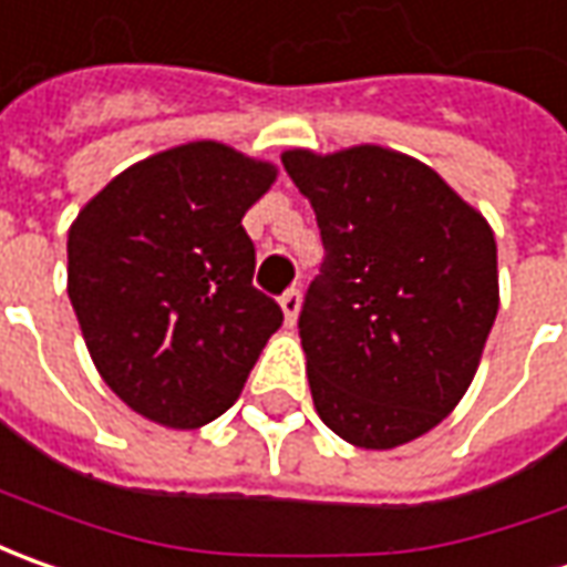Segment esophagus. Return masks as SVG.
<instances>
[{
    "label": "esophagus",
    "instance_id": "obj_1",
    "mask_svg": "<svg viewBox=\"0 0 567 567\" xmlns=\"http://www.w3.org/2000/svg\"><path fill=\"white\" fill-rule=\"evenodd\" d=\"M279 307H282L285 313V326H295L298 313H301V291L298 288H288L282 298H279Z\"/></svg>",
    "mask_w": 567,
    "mask_h": 567
}]
</instances>
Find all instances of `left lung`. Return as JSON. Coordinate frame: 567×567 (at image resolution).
Returning <instances> with one entry per match:
<instances>
[{
    "label": "left lung",
    "instance_id": "8db88e82",
    "mask_svg": "<svg viewBox=\"0 0 567 567\" xmlns=\"http://www.w3.org/2000/svg\"><path fill=\"white\" fill-rule=\"evenodd\" d=\"M326 260L301 344L320 420L358 449L430 433L477 373L498 313L496 235L440 172L399 150H285Z\"/></svg>",
    "mask_w": 567,
    "mask_h": 567
}]
</instances>
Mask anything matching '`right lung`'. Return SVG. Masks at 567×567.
I'll return each mask as SVG.
<instances>
[{"label":"right lung","mask_w":567,"mask_h":567,"mask_svg":"<svg viewBox=\"0 0 567 567\" xmlns=\"http://www.w3.org/2000/svg\"><path fill=\"white\" fill-rule=\"evenodd\" d=\"M279 175L219 141L153 153L69 228V298L100 377L131 411L197 430L245 389L282 310L254 288L245 213Z\"/></svg>","instance_id":"1"}]
</instances>
